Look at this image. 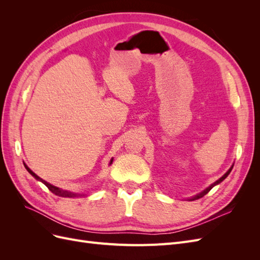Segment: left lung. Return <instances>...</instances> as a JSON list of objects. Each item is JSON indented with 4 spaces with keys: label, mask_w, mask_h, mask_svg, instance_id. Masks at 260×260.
I'll return each instance as SVG.
<instances>
[{
    "label": "left lung",
    "mask_w": 260,
    "mask_h": 260,
    "mask_svg": "<svg viewBox=\"0 0 260 260\" xmlns=\"http://www.w3.org/2000/svg\"><path fill=\"white\" fill-rule=\"evenodd\" d=\"M232 168H233V166H232V167H231V168H230L229 170H228V171L225 172V174H224V175H223V176H222L221 178H220L219 180H217L215 183H212V184H211L210 186H208V187L206 188V190H204V191H203L202 193H200V194H198V195H196V196H194V198H193V199H191L190 201H195V200H199V199L203 198V196H204V195H206V194H207V193H208V192H209V191L211 190V188H212V187H214V186H215V185H217V184H219L220 182H222V181H223V180H224V179H225V178H226L228 176H229V174H230V172H231Z\"/></svg>",
    "instance_id": "1"
}]
</instances>
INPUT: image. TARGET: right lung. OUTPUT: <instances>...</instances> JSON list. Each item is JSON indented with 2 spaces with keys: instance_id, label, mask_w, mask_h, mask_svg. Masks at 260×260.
I'll return each instance as SVG.
<instances>
[{
  "instance_id": "1",
  "label": "right lung",
  "mask_w": 260,
  "mask_h": 260,
  "mask_svg": "<svg viewBox=\"0 0 260 260\" xmlns=\"http://www.w3.org/2000/svg\"><path fill=\"white\" fill-rule=\"evenodd\" d=\"M112 162H113V159L111 160V162H109V164H112ZM23 165H25V164H23ZM25 167H26V169L28 170V172H29V174H30L31 176L35 177L37 180L41 181V182L44 183V184L46 185V187H48L49 190H50L52 193H54L55 195L61 196V198H74V196H77V195H78L77 193H73V192H68V191H65V190H61V188H59V187H56V186H54V185L48 183V182H46V181L42 180L41 178H39L32 170H30V169L27 167V165H25Z\"/></svg>"
}]
</instances>
